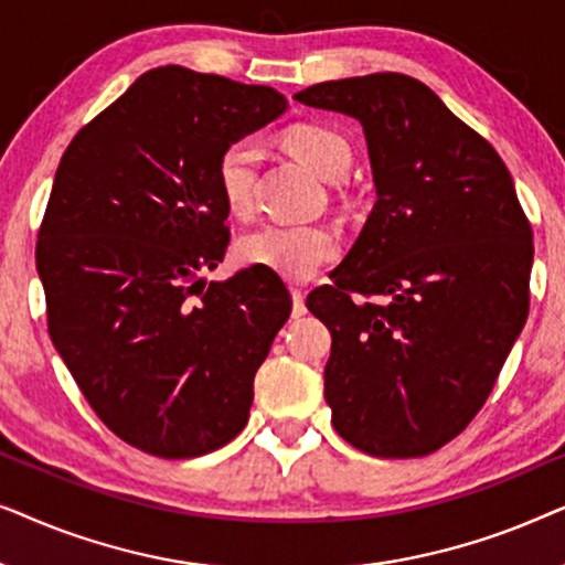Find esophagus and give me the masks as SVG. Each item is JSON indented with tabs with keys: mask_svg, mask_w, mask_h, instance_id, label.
Masks as SVG:
<instances>
[{
	"mask_svg": "<svg viewBox=\"0 0 565 565\" xmlns=\"http://www.w3.org/2000/svg\"><path fill=\"white\" fill-rule=\"evenodd\" d=\"M290 292H292V316L300 319V316L306 313V292L300 288H292Z\"/></svg>",
	"mask_w": 565,
	"mask_h": 565,
	"instance_id": "1",
	"label": "esophagus"
}]
</instances>
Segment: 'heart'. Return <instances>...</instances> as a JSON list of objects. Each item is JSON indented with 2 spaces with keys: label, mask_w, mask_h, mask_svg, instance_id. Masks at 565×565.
<instances>
[{
  "label": "heart",
  "mask_w": 565,
  "mask_h": 565,
  "mask_svg": "<svg viewBox=\"0 0 565 565\" xmlns=\"http://www.w3.org/2000/svg\"><path fill=\"white\" fill-rule=\"evenodd\" d=\"M285 146L300 164H306L316 177L327 182H339L350 172L352 149L334 128L300 122L285 134ZM262 151L254 138H238L223 146L215 161V182L221 198L231 213H246L254 200ZM339 234L323 223L306 226H285V223H265L249 231L238 242V257L246 265L267 267L290 280H308L323 265L337 259Z\"/></svg>",
  "instance_id": "b5f03b06"
}]
</instances>
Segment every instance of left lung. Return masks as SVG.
<instances>
[{
    "label": "left lung",
    "mask_w": 565,
    "mask_h": 565,
    "mask_svg": "<svg viewBox=\"0 0 565 565\" xmlns=\"http://www.w3.org/2000/svg\"><path fill=\"white\" fill-rule=\"evenodd\" d=\"M296 99L360 120L377 192L334 282L306 300L331 331V424L375 458H422L481 412L527 321L530 221L493 146L419 79L352 76Z\"/></svg>",
    "instance_id": "1"
}]
</instances>
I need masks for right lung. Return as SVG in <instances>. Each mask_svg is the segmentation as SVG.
<instances>
[{
    "label": "right lung",
    "mask_w": 565,
    "mask_h": 565,
    "mask_svg": "<svg viewBox=\"0 0 565 565\" xmlns=\"http://www.w3.org/2000/svg\"><path fill=\"white\" fill-rule=\"evenodd\" d=\"M273 87L184 66L130 84L72 138L38 231L49 334L122 443L182 460L231 443L290 316L267 267L223 282V146L285 113Z\"/></svg>",
    "instance_id": "1"
}]
</instances>
